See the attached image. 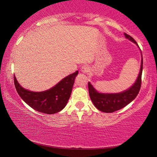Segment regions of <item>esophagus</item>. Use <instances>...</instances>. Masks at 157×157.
<instances>
[{
  "label": "esophagus",
  "mask_w": 157,
  "mask_h": 157,
  "mask_svg": "<svg viewBox=\"0 0 157 157\" xmlns=\"http://www.w3.org/2000/svg\"><path fill=\"white\" fill-rule=\"evenodd\" d=\"M81 71L83 73H85V74H86V73H88L90 71V68H89V66L84 65V66H83L82 67H81Z\"/></svg>",
  "instance_id": "esophagus-1"
}]
</instances>
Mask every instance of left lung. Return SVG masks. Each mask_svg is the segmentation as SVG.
Listing matches in <instances>:
<instances>
[{"label":"left lung","mask_w":157,"mask_h":157,"mask_svg":"<svg viewBox=\"0 0 157 157\" xmlns=\"http://www.w3.org/2000/svg\"><path fill=\"white\" fill-rule=\"evenodd\" d=\"M126 38L136 44V40L132 36L124 33ZM142 55V53H141ZM143 70V58H141L140 72L134 84L126 91L119 94H100L96 91L89 82V93L90 98L96 108L101 111L106 113L114 112L119 110L132 101L140 91L141 86V75Z\"/></svg>","instance_id":"obj_1"}]
</instances>
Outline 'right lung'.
<instances>
[{
	"label": "right lung",
	"instance_id": "1",
	"mask_svg": "<svg viewBox=\"0 0 157 157\" xmlns=\"http://www.w3.org/2000/svg\"><path fill=\"white\" fill-rule=\"evenodd\" d=\"M78 71L66 76L51 89L42 92H33L21 86L14 76V84L21 98L26 104L39 112L53 114L59 112L66 106Z\"/></svg>",
	"mask_w": 157,
	"mask_h": 157
}]
</instances>
